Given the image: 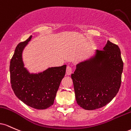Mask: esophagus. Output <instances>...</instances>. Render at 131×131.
Wrapping results in <instances>:
<instances>
[{"mask_svg":"<svg viewBox=\"0 0 131 131\" xmlns=\"http://www.w3.org/2000/svg\"><path fill=\"white\" fill-rule=\"evenodd\" d=\"M72 73V68L69 66H68L66 68V74L69 75L71 74Z\"/></svg>","mask_w":131,"mask_h":131,"instance_id":"esophagus-1","label":"esophagus"}]
</instances>
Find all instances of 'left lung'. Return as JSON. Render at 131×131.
<instances>
[{
  "mask_svg": "<svg viewBox=\"0 0 131 131\" xmlns=\"http://www.w3.org/2000/svg\"><path fill=\"white\" fill-rule=\"evenodd\" d=\"M123 70L119 48L108 41L103 50H96L93 58L78 64L71 75L78 105L86 110L107 105L120 89Z\"/></svg>",
  "mask_w": 131,
  "mask_h": 131,
  "instance_id": "1",
  "label": "left lung"
}]
</instances>
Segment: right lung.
<instances>
[{
  "instance_id": "add662e5",
  "label": "right lung",
  "mask_w": 131,
  "mask_h": 131,
  "mask_svg": "<svg viewBox=\"0 0 131 131\" xmlns=\"http://www.w3.org/2000/svg\"><path fill=\"white\" fill-rule=\"evenodd\" d=\"M32 36L20 42L10 64V82L14 93L26 105L45 110L53 105L62 79L66 74V65L51 67L38 74L30 73L24 67L22 52Z\"/></svg>"
}]
</instances>
